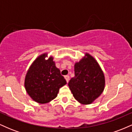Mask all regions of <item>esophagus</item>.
I'll use <instances>...</instances> for the list:
<instances>
[{"label": "esophagus", "mask_w": 132, "mask_h": 132, "mask_svg": "<svg viewBox=\"0 0 132 132\" xmlns=\"http://www.w3.org/2000/svg\"><path fill=\"white\" fill-rule=\"evenodd\" d=\"M64 78H65V79L66 80V82H69V76H68V75L65 76Z\"/></svg>", "instance_id": "obj_1"}]
</instances>
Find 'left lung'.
<instances>
[{"instance_id":"8db88e82","label":"left lung","mask_w":132,"mask_h":132,"mask_svg":"<svg viewBox=\"0 0 132 132\" xmlns=\"http://www.w3.org/2000/svg\"><path fill=\"white\" fill-rule=\"evenodd\" d=\"M75 77L68 82L79 102L90 104L102 93L105 87L104 72L96 60L88 53L75 64Z\"/></svg>"}]
</instances>
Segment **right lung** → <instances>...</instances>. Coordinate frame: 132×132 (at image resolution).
Returning a JSON list of instances; mask_svg holds the SVG:
<instances>
[{
    "label": "right lung",
    "instance_id": "1",
    "mask_svg": "<svg viewBox=\"0 0 132 132\" xmlns=\"http://www.w3.org/2000/svg\"><path fill=\"white\" fill-rule=\"evenodd\" d=\"M47 54L40 55L35 60L27 71L25 87L33 101L46 104L57 97L59 90L66 84V79L56 67L53 57L45 60Z\"/></svg>",
    "mask_w": 132,
    "mask_h": 132
}]
</instances>
